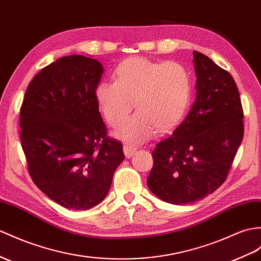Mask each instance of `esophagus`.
Returning a JSON list of instances; mask_svg holds the SVG:
<instances>
[{"instance_id": "obj_1", "label": "esophagus", "mask_w": 261, "mask_h": 261, "mask_svg": "<svg viewBox=\"0 0 261 261\" xmlns=\"http://www.w3.org/2000/svg\"><path fill=\"white\" fill-rule=\"evenodd\" d=\"M136 151V147L132 145H124V154L127 158H130L133 155L135 154Z\"/></svg>"}]
</instances>
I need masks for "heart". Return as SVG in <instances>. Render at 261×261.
Wrapping results in <instances>:
<instances>
[{
  "label": "heart",
  "instance_id": "1",
  "mask_svg": "<svg viewBox=\"0 0 261 261\" xmlns=\"http://www.w3.org/2000/svg\"><path fill=\"white\" fill-rule=\"evenodd\" d=\"M192 79L177 62L158 63L130 57L116 69V81L97 86L96 99L107 122L117 126L132 111L138 112L119 127L116 135L139 143L151 136L155 127L168 129L179 122L190 100Z\"/></svg>",
  "mask_w": 261,
  "mask_h": 261
}]
</instances>
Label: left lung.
I'll return each instance as SVG.
<instances>
[{
    "label": "left lung",
    "instance_id": "1",
    "mask_svg": "<svg viewBox=\"0 0 261 261\" xmlns=\"http://www.w3.org/2000/svg\"><path fill=\"white\" fill-rule=\"evenodd\" d=\"M196 99L173 135L156 145L147 186L158 198L186 205L227 178L244 137V113L232 76L194 50Z\"/></svg>",
    "mask_w": 261,
    "mask_h": 261
}]
</instances>
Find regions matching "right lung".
<instances>
[{"label": "right lung", "mask_w": 261, "mask_h": 261, "mask_svg": "<svg viewBox=\"0 0 261 261\" xmlns=\"http://www.w3.org/2000/svg\"><path fill=\"white\" fill-rule=\"evenodd\" d=\"M104 68L69 55L32 80L20 112L21 144L31 178L61 206L86 211L103 200L123 145L106 136L96 99Z\"/></svg>", "instance_id": "right-lung-1"}]
</instances>
